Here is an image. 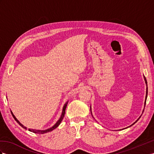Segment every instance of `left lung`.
<instances>
[{
  "mask_svg": "<svg viewBox=\"0 0 154 154\" xmlns=\"http://www.w3.org/2000/svg\"><path fill=\"white\" fill-rule=\"evenodd\" d=\"M144 81H145V83H146V97H145V101H144V109H143V111H144V107H145V105H146V99H147V95H148V86H147V81H146V78H145V77L144 76ZM91 106H90V112H91V114H92V111H91ZM142 116V115H141ZM140 116L139 118H138V119L135 122H134V123L133 124H131V125H129V126H128V127H127V128H124V129H122V130H123V129H127V128H129V127H131V126H132L133 125H134V124H135V123H136V122L138 121V120H139V118H140ZM94 118V117H93ZM122 129H119V130H122Z\"/></svg>",
  "mask_w": 154,
  "mask_h": 154,
  "instance_id": "left-lung-1",
  "label": "left lung"
}]
</instances>
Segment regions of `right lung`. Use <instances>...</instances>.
Instances as JSON below:
<instances>
[{"instance_id": "right-lung-1", "label": "right lung", "mask_w": 154, "mask_h": 154, "mask_svg": "<svg viewBox=\"0 0 154 154\" xmlns=\"http://www.w3.org/2000/svg\"><path fill=\"white\" fill-rule=\"evenodd\" d=\"M68 101L66 102V103L64 104V107H63V109H62V114H61V116H60V118H59V120L57 122V123L55 124L53 126H52V127L51 128H48V129H45V130H39V129H29V131H31V132H33V133H39V134H43V133H48V132H50V131H53V129H56L58 126L60 125V124L61 123V122H62V120H63V118H64V115H65V111H66V107H67V105H68ZM11 115H12V116H13V117L14 118V119H15V120L16 121L17 123L20 125L22 128H23L24 129H26V128H26L25 126H24L20 122H19L17 118H16V117H15V116H14V115L13 114V112H12V111H11Z\"/></svg>"}]
</instances>
